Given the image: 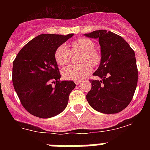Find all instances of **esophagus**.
Masks as SVG:
<instances>
[{"label": "esophagus", "mask_w": 150, "mask_h": 150, "mask_svg": "<svg viewBox=\"0 0 150 150\" xmlns=\"http://www.w3.org/2000/svg\"><path fill=\"white\" fill-rule=\"evenodd\" d=\"M81 83H82L81 80H76V81H75V84L76 85H79Z\"/></svg>", "instance_id": "obj_1"}]
</instances>
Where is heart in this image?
I'll list each match as a JSON object with an SVG mask.
<instances>
[{"instance_id":"obj_1","label":"heart","mask_w":150,"mask_h":150,"mask_svg":"<svg viewBox=\"0 0 150 150\" xmlns=\"http://www.w3.org/2000/svg\"><path fill=\"white\" fill-rule=\"evenodd\" d=\"M73 52H83L80 64H71L62 70V76L67 80H81L92 71V65H98L100 62V55L95 49V43L88 38H79L71 44ZM71 51L66 45L62 44L56 49L55 59L58 64L64 65L71 58Z\"/></svg>"}]
</instances>
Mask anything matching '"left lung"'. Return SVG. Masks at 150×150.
Masks as SVG:
<instances>
[{
  "mask_svg": "<svg viewBox=\"0 0 150 150\" xmlns=\"http://www.w3.org/2000/svg\"><path fill=\"white\" fill-rule=\"evenodd\" d=\"M84 36L98 39L100 59L93 74L100 80H90L86 95L94 110L105 114L117 113L132 101L137 84V67L134 50L120 35L107 30H95Z\"/></svg>",
  "mask_w": 150,
  "mask_h": 150,
  "instance_id": "1",
  "label": "left lung"
}]
</instances>
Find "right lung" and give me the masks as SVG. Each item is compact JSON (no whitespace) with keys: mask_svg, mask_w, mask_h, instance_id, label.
Wrapping results in <instances>:
<instances>
[{"mask_svg":"<svg viewBox=\"0 0 150 150\" xmlns=\"http://www.w3.org/2000/svg\"><path fill=\"white\" fill-rule=\"evenodd\" d=\"M73 36L40 34L24 46L16 57L13 86L24 108L31 115L48 119L59 115L67 107L69 95L76 84L71 80H59L55 52Z\"/></svg>","mask_w":150,"mask_h":150,"instance_id":"add662e5","label":"right lung"}]
</instances>
